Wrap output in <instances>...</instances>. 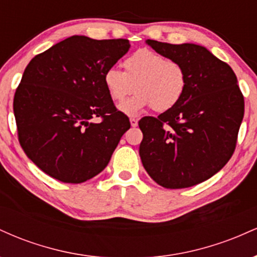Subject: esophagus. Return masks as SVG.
<instances>
[{"mask_svg":"<svg viewBox=\"0 0 257 257\" xmlns=\"http://www.w3.org/2000/svg\"><path fill=\"white\" fill-rule=\"evenodd\" d=\"M129 122H131V125L134 126V128H135V126H138V120L135 118H131V119H129Z\"/></svg>","mask_w":257,"mask_h":257,"instance_id":"34e87169","label":"esophagus"}]
</instances>
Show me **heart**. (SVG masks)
<instances>
[{
    "mask_svg": "<svg viewBox=\"0 0 257 257\" xmlns=\"http://www.w3.org/2000/svg\"><path fill=\"white\" fill-rule=\"evenodd\" d=\"M124 72L108 69L104 84L113 101H122L134 90L137 95L118 106L119 112L137 117L145 108L166 112L178 105L187 85L181 64L151 49H139L123 61Z\"/></svg>",
    "mask_w": 257,
    "mask_h": 257,
    "instance_id": "obj_1",
    "label": "heart"
}]
</instances>
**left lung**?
<instances>
[{
  "label": "left lung",
  "instance_id": "1",
  "mask_svg": "<svg viewBox=\"0 0 257 257\" xmlns=\"http://www.w3.org/2000/svg\"><path fill=\"white\" fill-rule=\"evenodd\" d=\"M178 61L187 85L178 105L157 118L144 117L139 155L153 181L166 188L191 187L210 179L232 157L244 116V98L233 70L205 47L146 40Z\"/></svg>",
  "mask_w": 257,
  "mask_h": 257
}]
</instances>
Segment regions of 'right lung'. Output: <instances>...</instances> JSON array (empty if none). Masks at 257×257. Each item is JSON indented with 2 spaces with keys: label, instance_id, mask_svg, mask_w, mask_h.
Masks as SVG:
<instances>
[{
  "label": "right lung",
  "instance_id": "right-lung-1",
  "mask_svg": "<svg viewBox=\"0 0 257 257\" xmlns=\"http://www.w3.org/2000/svg\"><path fill=\"white\" fill-rule=\"evenodd\" d=\"M129 48L128 40L76 35L26 66L13 102L18 137L47 175L81 184L108 164L131 122L114 107L104 75ZM96 116L99 123L92 122Z\"/></svg>",
  "mask_w": 257,
  "mask_h": 257
}]
</instances>
